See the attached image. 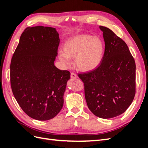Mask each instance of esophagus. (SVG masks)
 Here are the masks:
<instances>
[{
	"mask_svg": "<svg viewBox=\"0 0 148 148\" xmlns=\"http://www.w3.org/2000/svg\"><path fill=\"white\" fill-rule=\"evenodd\" d=\"M71 78H73V79H77L78 77H77V75H76L75 73H72L71 74Z\"/></svg>",
	"mask_w": 148,
	"mask_h": 148,
	"instance_id": "1",
	"label": "esophagus"
}]
</instances>
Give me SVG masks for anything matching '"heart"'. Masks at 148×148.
<instances>
[{
    "instance_id": "b5f03b06",
    "label": "heart",
    "mask_w": 148,
    "mask_h": 148,
    "mask_svg": "<svg viewBox=\"0 0 148 148\" xmlns=\"http://www.w3.org/2000/svg\"><path fill=\"white\" fill-rule=\"evenodd\" d=\"M60 51L58 58L63 66L72 64L70 58H74L77 67L81 71L89 72L101 65L105 52V44L101 38L90 35H79L66 41Z\"/></svg>"
}]
</instances>
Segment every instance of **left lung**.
<instances>
[{
  "label": "left lung",
  "mask_w": 148,
  "mask_h": 148,
  "mask_svg": "<svg viewBox=\"0 0 148 148\" xmlns=\"http://www.w3.org/2000/svg\"><path fill=\"white\" fill-rule=\"evenodd\" d=\"M99 29L105 42L102 62L95 70L78 75L84 83L90 111L97 117L109 119L123 113L132 103L136 66L126 43L107 27Z\"/></svg>",
  "instance_id": "1"
}]
</instances>
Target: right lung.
<instances>
[{"label":"right lung","mask_w":148,"mask_h":148,"mask_svg":"<svg viewBox=\"0 0 148 148\" xmlns=\"http://www.w3.org/2000/svg\"><path fill=\"white\" fill-rule=\"evenodd\" d=\"M60 43L56 28L28 27L22 34L10 64L13 95L30 118L46 121L63 106L70 73L54 65Z\"/></svg>","instance_id":"obj_1"}]
</instances>
